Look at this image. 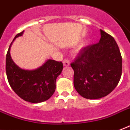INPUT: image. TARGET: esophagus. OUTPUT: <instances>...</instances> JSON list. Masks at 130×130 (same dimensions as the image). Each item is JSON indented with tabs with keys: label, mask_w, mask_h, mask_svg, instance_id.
<instances>
[{
	"label": "esophagus",
	"mask_w": 130,
	"mask_h": 130,
	"mask_svg": "<svg viewBox=\"0 0 130 130\" xmlns=\"http://www.w3.org/2000/svg\"><path fill=\"white\" fill-rule=\"evenodd\" d=\"M63 65H64V66H69V65H70V62H69V60H67V59L64 60V61H63Z\"/></svg>",
	"instance_id": "34e87169"
}]
</instances>
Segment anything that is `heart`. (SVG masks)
Returning a JSON list of instances; mask_svg holds the SVG:
<instances>
[{"label": "heart", "mask_w": 130, "mask_h": 130, "mask_svg": "<svg viewBox=\"0 0 130 130\" xmlns=\"http://www.w3.org/2000/svg\"><path fill=\"white\" fill-rule=\"evenodd\" d=\"M90 44H91V41H90V39H86V40H85V41H83V42L81 43V44L80 45V46H79V49L80 50V49H81L85 48V47H87V46H89Z\"/></svg>", "instance_id": "obj_1"}]
</instances>
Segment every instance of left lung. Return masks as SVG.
Instances as JSON below:
<instances>
[{
    "label": "left lung",
    "instance_id": "8db88e82",
    "mask_svg": "<svg viewBox=\"0 0 130 130\" xmlns=\"http://www.w3.org/2000/svg\"><path fill=\"white\" fill-rule=\"evenodd\" d=\"M99 43L81 50L70 66L74 86L87 99H99L116 87L122 73V58L114 38L100 30Z\"/></svg>",
    "mask_w": 130,
    "mask_h": 130
}]
</instances>
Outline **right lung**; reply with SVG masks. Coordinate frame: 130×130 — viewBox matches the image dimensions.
<instances>
[{
    "label": "right lung",
    "instance_id": "1",
    "mask_svg": "<svg viewBox=\"0 0 130 130\" xmlns=\"http://www.w3.org/2000/svg\"><path fill=\"white\" fill-rule=\"evenodd\" d=\"M24 32L16 35L13 42L22 36ZM13 42L6 56V73L10 86L25 101L32 103L46 101L55 92L56 79L63 70L62 62L49 59L36 69H22L15 64L11 57L10 49Z\"/></svg>",
    "mask_w": 130,
    "mask_h": 130
}]
</instances>
